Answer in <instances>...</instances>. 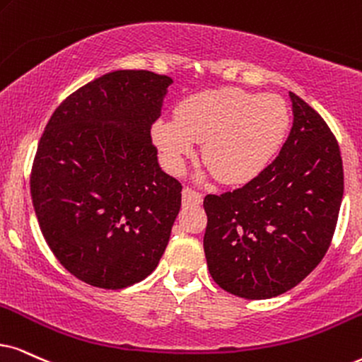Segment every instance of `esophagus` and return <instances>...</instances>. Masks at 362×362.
I'll list each match as a JSON object with an SVG mask.
<instances>
[{
    "label": "esophagus",
    "instance_id": "obj_1",
    "mask_svg": "<svg viewBox=\"0 0 362 362\" xmlns=\"http://www.w3.org/2000/svg\"><path fill=\"white\" fill-rule=\"evenodd\" d=\"M182 204L185 205V207H192V205H200L202 204V195L199 194V192L192 190L187 187V189L182 190Z\"/></svg>",
    "mask_w": 362,
    "mask_h": 362
}]
</instances>
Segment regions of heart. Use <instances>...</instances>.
<instances>
[{"label":"heart","mask_w":362,"mask_h":362,"mask_svg":"<svg viewBox=\"0 0 362 362\" xmlns=\"http://www.w3.org/2000/svg\"><path fill=\"white\" fill-rule=\"evenodd\" d=\"M289 127V108L277 95L218 88L182 100L175 118L153 123L152 136L172 173H180L195 141H204L209 172L227 184H244L271 165Z\"/></svg>","instance_id":"obj_1"}]
</instances>
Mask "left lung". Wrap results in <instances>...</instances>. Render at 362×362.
I'll return each instance as SVG.
<instances>
[{"label":"left lung","mask_w":362,"mask_h":362,"mask_svg":"<svg viewBox=\"0 0 362 362\" xmlns=\"http://www.w3.org/2000/svg\"><path fill=\"white\" fill-rule=\"evenodd\" d=\"M289 97L294 120L276 160L240 189L204 200L210 276L244 299L281 296L317 267L344 194L336 136L303 98Z\"/></svg>","instance_id":"left-lung-1"}]
</instances>
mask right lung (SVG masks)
Wrapping results in <instances>:
<instances>
[{
    "label": "right lung",
    "instance_id": "add662e5",
    "mask_svg": "<svg viewBox=\"0 0 362 362\" xmlns=\"http://www.w3.org/2000/svg\"><path fill=\"white\" fill-rule=\"evenodd\" d=\"M170 76L118 70L54 110L31 170V199L59 264L100 289H123L157 267L182 204L158 165L150 127Z\"/></svg>",
    "mask_w": 362,
    "mask_h": 362
}]
</instances>
